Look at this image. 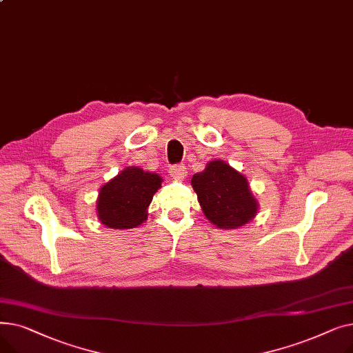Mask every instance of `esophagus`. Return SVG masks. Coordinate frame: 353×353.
<instances>
[{
	"label": "esophagus",
	"mask_w": 353,
	"mask_h": 353,
	"mask_svg": "<svg viewBox=\"0 0 353 353\" xmlns=\"http://www.w3.org/2000/svg\"><path fill=\"white\" fill-rule=\"evenodd\" d=\"M169 173L173 179H184L186 177L188 172H186V167H184L183 164H173V165H170Z\"/></svg>",
	"instance_id": "34e87169"
}]
</instances>
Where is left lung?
I'll use <instances>...</instances> for the list:
<instances>
[{
    "mask_svg": "<svg viewBox=\"0 0 353 353\" xmlns=\"http://www.w3.org/2000/svg\"><path fill=\"white\" fill-rule=\"evenodd\" d=\"M192 186L206 217L220 229L243 226L257 212L248 180L225 161H210L193 176Z\"/></svg>",
    "mask_w": 353,
    "mask_h": 353,
    "instance_id": "left-lung-1",
    "label": "left lung"
}]
</instances>
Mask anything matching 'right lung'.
Returning a JSON list of instances; mask_svg holds the SVG:
<instances>
[{"instance_id": "add662e5", "label": "right lung", "mask_w": 353, "mask_h": 353, "mask_svg": "<svg viewBox=\"0 0 353 353\" xmlns=\"http://www.w3.org/2000/svg\"><path fill=\"white\" fill-rule=\"evenodd\" d=\"M161 186V177L128 167L100 189L97 213L101 223L111 229H133L147 217V208Z\"/></svg>"}]
</instances>
